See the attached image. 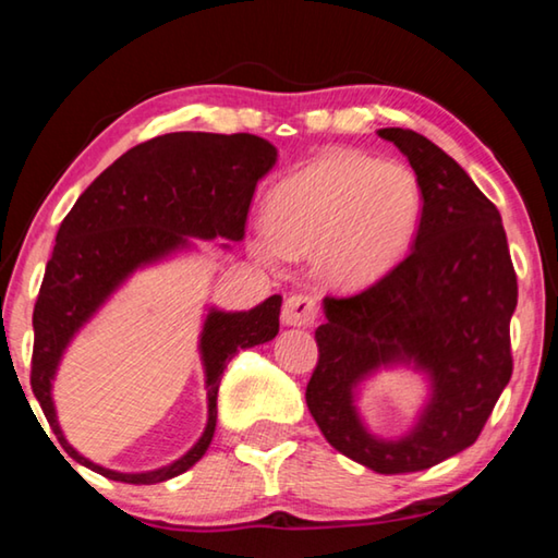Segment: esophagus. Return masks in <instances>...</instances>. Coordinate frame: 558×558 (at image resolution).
I'll return each instance as SVG.
<instances>
[{
    "label": "esophagus",
    "instance_id": "esophagus-1",
    "mask_svg": "<svg viewBox=\"0 0 558 558\" xmlns=\"http://www.w3.org/2000/svg\"><path fill=\"white\" fill-rule=\"evenodd\" d=\"M317 319V300L305 292H295L282 305V323L290 327H307Z\"/></svg>",
    "mask_w": 558,
    "mask_h": 558
}]
</instances>
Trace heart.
<instances>
[{
    "label": "heart",
    "instance_id": "obj_1",
    "mask_svg": "<svg viewBox=\"0 0 558 558\" xmlns=\"http://www.w3.org/2000/svg\"><path fill=\"white\" fill-rule=\"evenodd\" d=\"M421 214L423 192L409 167L335 149L272 189L253 253L278 260L319 251L335 282L364 286L409 251Z\"/></svg>",
    "mask_w": 558,
    "mask_h": 558
}]
</instances>
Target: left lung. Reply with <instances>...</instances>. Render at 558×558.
I'll return each instance as SVG.
<instances>
[{"mask_svg":"<svg viewBox=\"0 0 558 558\" xmlns=\"http://www.w3.org/2000/svg\"><path fill=\"white\" fill-rule=\"evenodd\" d=\"M409 159L423 214L409 256L356 295L323 300L305 401L329 446L381 475L438 465L477 440L512 376L517 276L497 206L456 159L413 130L384 128ZM429 374L432 399L401 439L365 430L355 386L381 365Z\"/></svg>","mask_w":558,"mask_h":558,"instance_id":"left-lung-1","label":"left lung"}]
</instances>
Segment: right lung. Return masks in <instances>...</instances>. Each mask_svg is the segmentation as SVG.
Returning a JSON list of instances; mask_svg holds the SVG:
<instances>
[{
  "mask_svg": "<svg viewBox=\"0 0 558 558\" xmlns=\"http://www.w3.org/2000/svg\"><path fill=\"white\" fill-rule=\"evenodd\" d=\"M276 159L278 149L248 132H169L116 159L61 221L34 307L32 391L75 462L116 483L155 485L182 475L211 446L226 364L241 349L266 344L278 335L280 295L248 313L209 310L199 339L209 421L196 446L167 468L118 472L83 458L56 418L51 381L75 332L137 268L192 248V239L243 241L253 192Z\"/></svg>",
  "mask_w": 558,
  "mask_h": 558,
  "instance_id": "1",
  "label": "right lung"
}]
</instances>
